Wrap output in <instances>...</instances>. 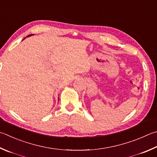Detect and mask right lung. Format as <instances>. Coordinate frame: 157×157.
Returning <instances> with one entry per match:
<instances>
[{
  "instance_id": "obj_1",
  "label": "right lung",
  "mask_w": 157,
  "mask_h": 157,
  "mask_svg": "<svg viewBox=\"0 0 157 157\" xmlns=\"http://www.w3.org/2000/svg\"><path fill=\"white\" fill-rule=\"evenodd\" d=\"M32 36V34H31V35H29V36H27V37H29V36ZM24 39H25V38ZM58 99H59V98H58Z\"/></svg>"
}]
</instances>
